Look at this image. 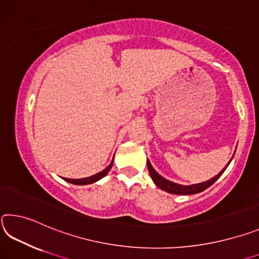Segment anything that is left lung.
I'll return each instance as SVG.
<instances>
[{"label":"left lung","instance_id":"8db88e82","mask_svg":"<svg viewBox=\"0 0 259 259\" xmlns=\"http://www.w3.org/2000/svg\"><path fill=\"white\" fill-rule=\"evenodd\" d=\"M230 163H228V164H230ZM147 164H148V171H149L151 179H152V181L155 182V185L157 186V187H159L160 189L165 190V192L171 193V194H178V195H190V194H197V193L203 192V190L209 188L211 185H213L214 182L219 179L220 176L223 175L224 171L226 169V167L228 166V164H227V166L224 168L223 171L219 173V175L213 177L212 179L204 181V182H201V184L192 185V186H182V185H178V184H175V182H171V181H168L166 179H164L162 176H159L158 173L155 171L154 167L151 166L149 160H148Z\"/></svg>","mask_w":259,"mask_h":259}]
</instances>
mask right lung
<instances>
[{
  "label": "right lung",
  "mask_w": 259,
  "mask_h": 259,
  "mask_svg": "<svg viewBox=\"0 0 259 259\" xmlns=\"http://www.w3.org/2000/svg\"><path fill=\"white\" fill-rule=\"evenodd\" d=\"M112 164H113V159H112L111 164H110L107 168H104L102 172H99L97 175H94L92 177L83 178V179H67V178H64V180L67 181V182H70V184H73V185H90V184H93V182L100 180L104 176H107L108 172L110 171V168L112 167Z\"/></svg>",
  "instance_id": "1"
}]
</instances>
